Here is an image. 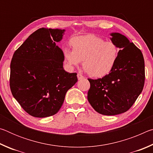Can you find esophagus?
<instances>
[{
  "mask_svg": "<svg viewBox=\"0 0 153 153\" xmlns=\"http://www.w3.org/2000/svg\"><path fill=\"white\" fill-rule=\"evenodd\" d=\"M77 79H78L79 80H80V79H84V77L82 75L79 74H77Z\"/></svg>",
  "mask_w": 153,
  "mask_h": 153,
  "instance_id": "1",
  "label": "esophagus"
}]
</instances>
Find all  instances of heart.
Returning a JSON list of instances; mask_svg holds the SVG:
<instances>
[{
  "label": "heart",
  "mask_w": 153,
  "mask_h": 153,
  "mask_svg": "<svg viewBox=\"0 0 153 153\" xmlns=\"http://www.w3.org/2000/svg\"><path fill=\"white\" fill-rule=\"evenodd\" d=\"M72 49L65 48L67 66L74 69L83 61V67L90 76L101 77L112 71L117 63L118 46L94 34L76 36L70 41Z\"/></svg>",
  "instance_id": "heart-1"
}]
</instances>
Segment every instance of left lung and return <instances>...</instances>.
<instances>
[{
  "label": "left lung",
  "mask_w": 153,
  "mask_h": 153,
  "mask_svg": "<svg viewBox=\"0 0 153 153\" xmlns=\"http://www.w3.org/2000/svg\"><path fill=\"white\" fill-rule=\"evenodd\" d=\"M110 36L120 48L117 61L112 71L102 78L88 79V92L90 104L105 115H119L130 108L143 90L145 79L141 51L120 33L113 32Z\"/></svg>",
  "instance_id": "8db88e82"
}]
</instances>
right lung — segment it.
<instances>
[{
	"instance_id": "1",
	"label": "right lung",
	"mask_w": 153,
	"mask_h": 153,
	"mask_svg": "<svg viewBox=\"0 0 153 153\" xmlns=\"http://www.w3.org/2000/svg\"><path fill=\"white\" fill-rule=\"evenodd\" d=\"M65 32L40 28L13 56L10 75L12 94L33 117H50L57 113L67 90L77 81L76 73L64 69L63 52L56 45Z\"/></svg>"
}]
</instances>
